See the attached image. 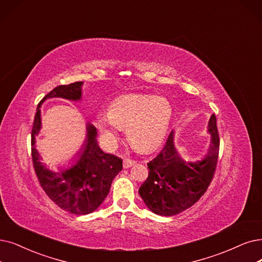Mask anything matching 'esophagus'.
I'll return each mask as SVG.
<instances>
[{
  "mask_svg": "<svg viewBox=\"0 0 262 262\" xmlns=\"http://www.w3.org/2000/svg\"><path fill=\"white\" fill-rule=\"evenodd\" d=\"M122 164H123V167H124V169H129V167H131L132 165H134V164H135V161L130 160V159H124Z\"/></svg>",
  "mask_w": 262,
  "mask_h": 262,
  "instance_id": "esophagus-1",
  "label": "esophagus"
}]
</instances>
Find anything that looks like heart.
<instances>
[{
    "instance_id": "heart-1",
    "label": "heart",
    "mask_w": 262,
    "mask_h": 262,
    "mask_svg": "<svg viewBox=\"0 0 262 262\" xmlns=\"http://www.w3.org/2000/svg\"><path fill=\"white\" fill-rule=\"evenodd\" d=\"M107 115L100 114L96 127L104 147L117 144L120 129H127L129 142L141 151L156 149L164 140L173 116L170 101L163 97L128 95L114 100Z\"/></svg>"
}]
</instances>
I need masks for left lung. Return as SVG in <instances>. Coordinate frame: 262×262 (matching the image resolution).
<instances>
[{"label": "left lung", "mask_w": 262, "mask_h": 262, "mask_svg": "<svg viewBox=\"0 0 262 262\" xmlns=\"http://www.w3.org/2000/svg\"><path fill=\"white\" fill-rule=\"evenodd\" d=\"M211 142L201 160L186 161L174 142V131L160 154L147 163L148 179L139 193L149 210L161 216H173L191 207L213 180L219 152V135L213 114L207 125Z\"/></svg>", "instance_id": "8db88e82"}]
</instances>
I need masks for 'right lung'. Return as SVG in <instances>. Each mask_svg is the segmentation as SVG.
<instances>
[{
  "label": "right lung",
  "mask_w": 262,
  "mask_h": 262,
  "mask_svg": "<svg viewBox=\"0 0 262 262\" xmlns=\"http://www.w3.org/2000/svg\"><path fill=\"white\" fill-rule=\"evenodd\" d=\"M82 81L62 85L51 90L38 103L31 137L34 169L46 194L62 210L75 215L95 212L107 196L113 180L122 170V160L105 154L98 144V132L93 124L86 123V138L75 155L74 163L67 169L52 171L41 162L36 140L41 129L40 106L47 99L61 98L73 102L81 100Z\"/></svg>",
  "instance_id": "obj_1"
}]
</instances>
